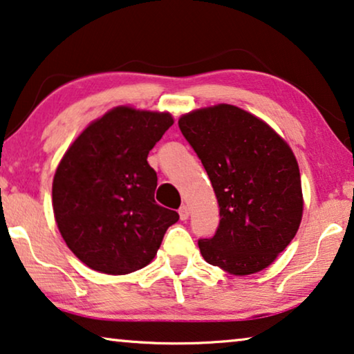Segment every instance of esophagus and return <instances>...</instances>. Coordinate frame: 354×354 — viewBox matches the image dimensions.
I'll use <instances>...</instances> for the list:
<instances>
[{
	"label": "esophagus",
	"instance_id": "1",
	"mask_svg": "<svg viewBox=\"0 0 354 354\" xmlns=\"http://www.w3.org/2000/svg\"><path fill=\"white\" fill-rule=\"evenodd\" d=\"M188 214H190V211H188V207L183 205L180 206V209H178V216H180L182 221H187L188 219Z\"/></svg>",
	"mask_w": 354,
	"mask_h": 354
}]
</instances>
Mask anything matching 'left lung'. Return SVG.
<instances>
[{
    "label": "left lung",
    "instance_id": "obj_1",
    "mask_svg": "<svg viewBox=\"0 0 354 354\" xmlns=\"http://www.w3.org/2000/svg\"><path fill=\"white\" fill-rule=\"evenodd\" d=\"M178 127L201 159L219 203L214 236L200 239L206 263L234 275L268 268L303 216L298 162L263 120L232 104L193 111Z\"/></svg>",
    "mask_w": 354,
    "mask_h": 354
}]
</instances>
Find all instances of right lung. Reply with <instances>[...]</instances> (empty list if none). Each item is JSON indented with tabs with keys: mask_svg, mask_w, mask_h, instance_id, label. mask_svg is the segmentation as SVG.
<instances>
[{
	"mask_svg": "<svg viewBox=\"0 0 354 354\" xmlns=\"http://www.w3.org/2000/svg\"><path fill=\"white\" fill-rule=\"evenodd\" d=\"M174 124L167 113L115 108L91 122L53 180L57 229L72 253L104 274H129L151 263L176 211L154 201L156 171L147 158Z\"/></svg>",
	"mask_w": 354,
	"mask_h": 354,
	"instance_id": "add662e5",
	"label": "right lung"
}]
</instances>
